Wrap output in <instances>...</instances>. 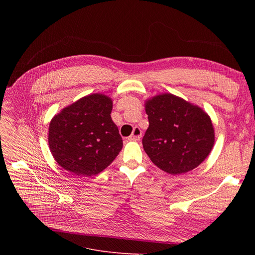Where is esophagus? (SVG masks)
Wrapping results in <instances>:
<instances>
[{
  "label": "esophagus",
  "instance_id": "1",
  "mask_svg": "<svg viewBox=\"0 0 255 255\" xmlns=\"http://www.w3.org/2000/svg\"><path fill=\"white\" fill-rule=\"evenodd\" d=\"M140 137H141V130H140L138 127H135L134 129H133L132 134L130 135L129 139H130V140L136 141V140H139Z\"/></svg>",
  "mask_w": 255,
  "mask_h": 255
}]
</instances>
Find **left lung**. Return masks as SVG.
Instances as JSON below:
<instances>
[{
    "label": "left lung",
    "mask_w": 255,
    "mask_h": 255,
    "mask_svg": "<svg viewBox=\"0 0 255 255\" xmlns=\"http://www.w3.org/2000/svg\"><path fill=\"white\" fill-rule=\"evenodd\" d=\"M149 128L142 138L151 161L170 175L197 167L208 157L215 133L208 114L200 107L161 94L145 101Z\"/></svg>",
    "instance_id": "obj_1"
}]
</instances>
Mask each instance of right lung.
I'll return each mask as SVG.
<instances>
[{
	"label": "right lung",
	"instance_id": "1",
	"mask_svg": "<svg viewBox=\"0 0 255 255\" xmlns=\"http://www.w3.org/2000/svg\"><path fill=\"white\" fill-rule=\"evenodd\" d=\"M113 101L102 94L80 98L52 118L48 144L56 161L79 177L97 175L122 150L111 114Z\"/></svg>",
	"mask_w": 255,
	"mask_h": 255
}]
</instances>
